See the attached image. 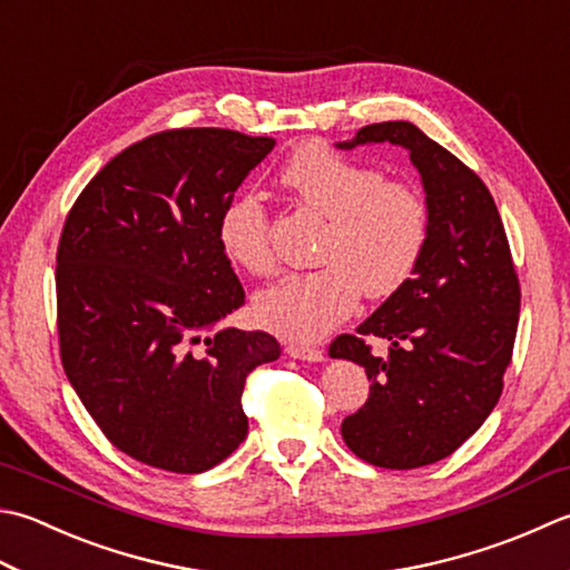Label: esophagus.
<instances>
[{
	"label": "esophagus",
	"mask_w": 570,
	"mask_h": 570,
	"mask_svg": "<svg viewBox=\"0 0 570 570\" xmlns=\"http://www.w3.org/2000/svg\"><path fill=\"white\" fill-rule=\"evenodd\" d=\"M286 353L292 355V358H298V361H311V363L323 361V351L321 348H316V345L296 343V341L286 343Z\"/></svg>",
	"instance_id": "1"
}]
</instances>
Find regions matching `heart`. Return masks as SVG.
Here are the masks:
<instances>
[{
  "label": "heart",
  "mask_w": 570,
  "mask_h": 570,
  "mask_svg": "<svg viewBox=\"0 0 570 570\" xmlns=\"http://www.w3.org/2000/svg\"><path fill=\"white\" fill-rule=\"evenodd\" d=\"M278 183L296 203L328 219L314 272L276 278L254 298L264 328L296 341H316L353 314L361 294L395 296L415 276L428 252L432 215L428 197L407 180H385L381 167L308 142L288 158ZM222 254L247 274L274 269L272 227L264 205L237 195L217 217Z\"/></svg>",
  "instance_id": "heart-1"
}]
</instances>
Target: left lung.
I'll return each mask as SVG.
<instances>
[{
	"label": "left lung",
	"instance_id": "8db88e82",
	"mask_svg": "<svg viewBox=\"0 0 570 570\" xmlns=\"http://www.w3.org/2000/svg\"><path fill=\"white\" fill-rule=\"evenodd\" d=\"M361 142L410 150L432 215L428 252L415 276L331 343L333 358L365 367L371 393L343 420L355 456L383 470H415L450 456L499 403L514 353L521 286L509 239L487 185L407 120L373 122ZM367 337L389 341L385 360Z\"/></svg>",
	"mask_w": 570,
	"mask_h": 570
}]
</instances>
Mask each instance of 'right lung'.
I'll list each match as a JSON object with an SVG mask.
<instances>
[{
    "label": "right lung",
    "mask_w": 570,
    "mask_h": 570,
    "mask_svg": "<svg viewBox=\"0 0 570 570\" xmlns=\"http://www.w3.org/2000/svg\"><path fill=\"white\" fill-rule=\"evenodd\" d=\"M272 148L227 128L155 132L118 153L66 215L61 365L108 442L155 470L199 474L227 460L247 438V375L282 353L264 331L203 338L244 304L217 217Z\"/></svg>",
    "instance_id": "obj_1"
}]
</instances>
